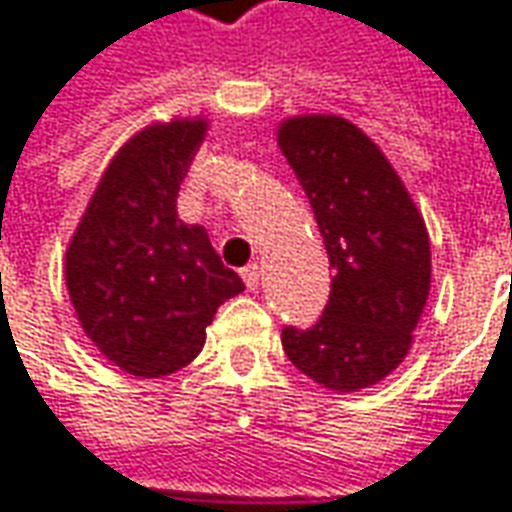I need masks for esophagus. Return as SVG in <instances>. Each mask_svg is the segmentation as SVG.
Instances as JSON below:
<instances>
[{"label": "esophagus", "instance_id": "1", "mask_svg": "<svg viewBox=\"0 0 512 512\" xmlns=\"http://www.w3.org/2000/svg\"><path fill=\"white\" fill-rule=\"evenodd\" d=\"M239 273H242V281H245V287H248V290H256V287H259V278H262L259 264H248V267H242Z\"/></svg>", "mask_w": 512, "mask_h": 512}]
</instances>
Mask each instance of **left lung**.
Segmentation results:
<instances>
[{
  "instance_id": "1",
  "label": "left lung",
  "mask_w": 512,
  "mask_h": 512,
  "mask_svg": "<svg viewBox=\"0 0 512 512\" xmlns=\"http://www.w3.org/2000/svg\"><path fill=\"white\" fill-rule=\"evenodd\" d=\"M278 147L309 197L334 273L315 326L281 329L284 354L329 390H362L410 351L432 276L426 225L382 150L340 116L287 119Z\"/></svg>"
}]
</instances>
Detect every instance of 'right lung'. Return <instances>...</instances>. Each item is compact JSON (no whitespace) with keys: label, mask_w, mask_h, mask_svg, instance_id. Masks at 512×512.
Instances as JSON below:
<instances>
[{"label":"right lung","mask_w":512,"mask_h":512,"mask_svg":"<svg viewBox=\"0 0 512 512\" xmlns=\"http://www.w3.org/2000/svg\"><path fill=\"white\" fill-rule=\"evenodd\" d=\"M203 119L150 125L108 164L66 250L83 331L133 376H167L200 354L222 303L245 290L203 225L178 220Z\"/></svg>","instance_id":"obj_1"}]
</instances>
